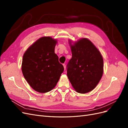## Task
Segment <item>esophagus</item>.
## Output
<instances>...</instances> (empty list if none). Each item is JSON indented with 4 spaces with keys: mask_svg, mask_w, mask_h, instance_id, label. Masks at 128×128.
<instances>
[{
    "mask_svg": "<svg viewBox=\"0 0 128 128\" xmlns=\"http://www.w3.org/2000/svg\"><path fill=\"white\" fill-rule=\"evenodd\" d=\"M63 66H64V70H66V66L65 64H63Z\"/></svg>",
    "mask_w": 128,
    "mask_h": 128,
    "instance_id": "1",
    "label": "esophagus"
}]
</instances>
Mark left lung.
<instances>
[{"label":"left lung","mask_w":128,"mask_h":128,"mask_svg":"<svg viewBox=\"0 0 128 128\" xmlns=\"http://www.w3.org/2000/svg\"><path fill=\"white\" fill-rule=\"evenodd\" d=\"M72 58L67 66V76L72 87L80 94H86L96 88L104 72V61L100 51L87 38L72 44Z\"/></svg>","instance_id":"8db88e82"}]
</instances>
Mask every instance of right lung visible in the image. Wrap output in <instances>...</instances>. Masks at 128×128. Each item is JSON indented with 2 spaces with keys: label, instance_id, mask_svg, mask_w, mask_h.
I'll return each instance as SVG.
<instances>
[{
  "label": "right lung",
  "instance_id": "obj_1",
  "mask_svg": "<svg viewBox=\"0 0 128 128\" xmlns=\"http://www.w3.org/2000/svg\"><path fill=\"white\" fill-rule=\"evenodd\" d=\"M56 40L42 37L26 50L23 56L22 72L34 90L40 93L51 91L64 70L54 53Z\"/></svg>",
  "mask_w": 128,
  "mask_h": 128
}]
</instances>
